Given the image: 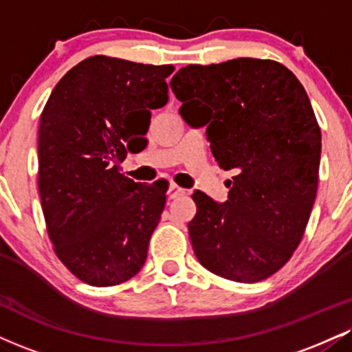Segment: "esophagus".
I'll use <instances>...</instances> for the list:
<instances>
[{
    "label": "esophagus",
    "instance_id": "esophagus-1",
    "mask_svg": "<svg viewBox=\"0 0 352 352\" xmlns=\"http://www.w3.org/2000/svg\"><path fill=\"white\" fill-rule=\"evenodd\" d=\"M184 195H187V190L179 187V185L175 184H170L168 185V190H167V197L173 200V198H179V197H184Z\"/></svg>",
    "mask_w": 352,
    "mask_h": 352
}]
</instances>
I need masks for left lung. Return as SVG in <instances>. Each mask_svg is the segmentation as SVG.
<instances>
[{"label":"left lung","instance_id":"8db88e82","mask_svg":"<svg viewBox=\"0 0 352 352\" xmlns=\"http://www.w3.org/2000/svg\"><path fill=\"white\" fill-rule=\"evenodd\" d=\"M170 88L182 118L206 126L219 167L236 173L224 203L192 195L195 256L228 280H264L297 249L318 188L321 131L307 91L282 63L248 57L182 67Z\"/></svg>","mask_w":352,"mask_h":352}]
</instances>
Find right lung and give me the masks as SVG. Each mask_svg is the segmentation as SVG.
<instances>
[{"label": "right lung", "instance_id": "right-lung-1", "mask_svg": "<svg viewBox=\"0 0 352 352\" xmlns=\"http://www.w3.org/2000/svg\"><path fill=\"white\" fill-rule=\"evenodd\" d=\"M173 70L88 57L55 85L41 114L39 195L49 238L88 285H118L146 262L167 188L128 179L120 164L146 147L151 111L167 104Z\"/></svg>", "mask_w": 352, "mask_h": 352}]
</instances>
